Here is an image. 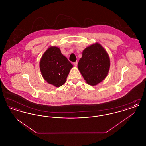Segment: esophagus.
Returning a JSON list of instances; mask_svg holds the SVG:
<instances>
[{
	"mask_svg": "<svg viewBox=\"0 0 146 146\" xmlns=\"http://www.w3.org/2000/svg\"><path fill=\"white\" fill-rule=\"evenodd\" d=\"M73 64H74V66L76 67V66H77V65H78V62H77V61H76V62H73Z\"/></svg>",
	"mask_w": 146,
	"mask_h": 146,
	"instance_id": "34e87169",
	"label": "esophagus"
}]
</instances>
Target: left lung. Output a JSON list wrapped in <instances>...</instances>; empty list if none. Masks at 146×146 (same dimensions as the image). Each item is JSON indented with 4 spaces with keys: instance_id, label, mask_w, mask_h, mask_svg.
<instances>
[{
    "instance_id": "1",
    "label": "left lung",
    "mask_w": 146,
    "mask_h": 146,
    "mask_svg": "<svg viewBox=\"0 0 146 146\" xmlns=\"http://www.w3.org/2000/svg\"><path fill=\"white\" fill-rule=\"evenodd\" d=\"M78 68L86 83L96 85L107 76L110 68V59L105 49L98 43L84 49Z\"/></svg>"
}]
</instances>
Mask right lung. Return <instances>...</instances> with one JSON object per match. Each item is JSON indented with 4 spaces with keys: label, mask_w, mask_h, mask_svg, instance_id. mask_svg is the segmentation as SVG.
<instances>
[{
    "label": "right lung",
    "mask_w": 146,
    "mask_h": 146,
    "mask_svg": "<svg viewBox=\"0 0 146 146\" xmlns=\"http://www.w3.org/2000/svg\"><path fill=\"white\" fill-rule=\"evenodd\" d=\"M73 65L63 55L60 48L51 46L42 56L40 70L48 83L60 87L65 83Z\"/></svg>",
    "instance_id": "1"
}]
</instances>
